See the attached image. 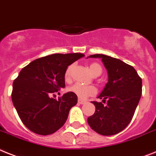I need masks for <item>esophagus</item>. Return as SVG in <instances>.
<instances>
[{
    "instance_id": "34e87169",
    "label": "esophagus",
    "mask_w": 156,
    "mask_h": 156,
    "mask_svg": "<svg viewBox=\"0 0 156 156\" xmlns=\"http://www.w3.org/2000/svg\"><path fill=\"white\" fill-rule=\"evenodd\" d=\"M86 101L82 100V99H78V103H79V104L83 105V104H85V103H86Z\"/></svg>"
}]
</instances>
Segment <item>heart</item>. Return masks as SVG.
I'll return each instance as SVG.
<instances>
[{
    "label": "heart",
    "mask_w": 156,
    "mask_h": 156,
    "mask_svg": "<svg viewBox=\"0 0 156 156\" xmlns=\"http://www.w3.org/2000/svg\"><path fill=\"white\" fill-rule=\"evenodd\" d=\"M73 69V66H70L67 68V70H66L65 73V78L66 79L70 78V73ZM90 70L94 75L98 76L100 75L102 73V67L100 64L98 62H92L90 65ZM67 90L69 92H71L73 94H76L79 98L84 99L87 97L94 96L97 93L96 88L93 86H86V85H82L79 82L74 83V85L69 86L67 88Z\"/></svg>",
    "instance_id": "heart-1"
}]
</instances>
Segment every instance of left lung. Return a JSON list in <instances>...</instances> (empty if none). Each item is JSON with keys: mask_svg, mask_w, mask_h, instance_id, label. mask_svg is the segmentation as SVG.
<instances>
[{"mask_svg": "<svg viewBox=\"0 0 156 156\" xmlns=\"http://www.w3.org/2000/svg\"><path fill=\"white\" fill-rule=\"evenodd\" d=\"M108 71V80L98 98L107 101H92L96 110L87 119L94 131L102 136L117 134L129 125L142 94V79L133 66L118 58L96 54Z\"/></svg>", "mask_w": 156, "mask_h": 156, "instance_id": "left-lung-1", "label": "left lung"}]
</instances>
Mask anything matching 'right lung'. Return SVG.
I'll return each instance as SVG.
<instances>
[{"mask_svg": "<svg viewBox=\"0 0 156 156\" xmlns=\"http://www.w3.org/2000/svg\"><path fill=\"white\" fill-rule=\"evenodd\" d=\"M83 56L81 53L53 54L34 60L20 70L12 85V101L30 131L47 136L63 126L78 97L71 92L58 100L51 96L65 87L68 66Z\"/></svg>", "mask_w": 156, "mask_h": 156, "instance_id": "obj_1", "label": "right lung"}]
</instances>
